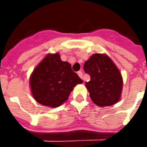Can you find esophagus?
Segmentation results:
<instances>
[{"instance_id":"1","label":"esophagus","mask_w":147,"mask_h":147,"mask_svg":"<svg viewBox=\"0 0 147 147\" xmlns=\"http://www.w3.org/2000/svg\"><path fill=\"white\" fill-rule=\"evenodd\" d=\"M78 75H79V76L81 78V79H83V72L82 71H78Z\"/></svg>"}]
</instances>
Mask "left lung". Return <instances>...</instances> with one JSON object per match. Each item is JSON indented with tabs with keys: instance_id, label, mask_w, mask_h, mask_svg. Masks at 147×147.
<instances>
[{
	"instance_id": "obj_1",
	"label": "left lung",
	"mask_w": 147,
	"mask_h": 147,
	"mask_svg": "<svg viewBox=\"0 0 147 147\" xmlns=\"http://www.w3.org/2000/svg\"><path fill=\"white\" fill-rule=\"evenodd\" d=\"M83 68L90 76V80L85 84L94 104L105 107L120 101L123 78L109 57L94 53L84 63Z\"/></svg>"
}]
</instances>
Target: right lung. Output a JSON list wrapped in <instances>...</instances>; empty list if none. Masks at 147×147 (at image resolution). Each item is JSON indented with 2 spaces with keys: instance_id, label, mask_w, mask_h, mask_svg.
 Listing matches in <instances>:
<instances>
[{
  "instance_id": "right-lung-1",
  "label": "right lung",
  "mask_w": 147,
  "mask_h": 147,
  "mask_svg": "<svg viewBox=\"0 0 147 147\" xmlns=\"http://www.w3.org/2000/svg\"><path fill=\"white\" fill-rule=\"evenodd\" d=\"M83 83L71 64L60 54H47L34 69L30 78L31 94L40 104L51 108L61 105L77 84Z\"/></svg>"
}]
</instances>
